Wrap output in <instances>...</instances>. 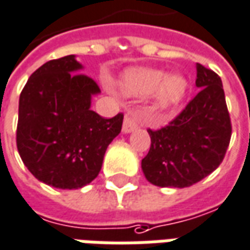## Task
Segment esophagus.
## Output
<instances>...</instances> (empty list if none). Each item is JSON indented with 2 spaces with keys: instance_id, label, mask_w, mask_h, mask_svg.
Returning <instances> with one entry per match:
<instances>
[{
  "instance_id": "1",
  "label": "esophagus",
  "mask_w": 250,
  "mask_h": 250,
  "mask_svg": "<svg viewBox=\"0 0 250 250\" xmlns=\"http://www.w3.org/2000/svg\"><path fill=\"white\" fill-rule=\"evenodd\" d=\"M139 124H140L139 114H136V113H128V114L125 116V120H124L122 132H124V133H130V132H133L134 129L139 126Z\"/></svg>"
}]
</instances>
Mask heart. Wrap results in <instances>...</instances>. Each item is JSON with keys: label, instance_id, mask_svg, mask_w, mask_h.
<instances>
[{"label": "heart", "instance_id": "heart-1", "mask_svg": "<svg viewBox=\"0 0 250 250\" xmlns=\"http://www.w3.org/2000/svg\"><path fill=\"white\" fill-rule=\"evenodd\" d=\"M122 93L129 97H148L156 91V100L163 107H173L185 98L187 82L179 75H169L156 68H130L120 81Z\"/></svg>", "mask_w": 250, "mask_h": 250}]
</instances>
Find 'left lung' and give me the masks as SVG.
Here are the masks:
<instances>
[{
	"mask_svg": "<svg viewBox=\"0 0 250 250\" xmlns=\"http://www.w3.org/2000/svg\"><path fill=\"white\" fill-rule=\"evenodd\" d=\"M199 93L168 125L148 129L150 148L143 159L145 178L159 187L185 188L217 169L231 137V122L222 81L196 64Z\"/></svg>",
	"mask_w": 250,
	"mask_h": 250,
	"instance_id": "left-lung-1",
	"label": "left lung"
}]
</instances>
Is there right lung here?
I'll return each instance as SVG.
<instances>
[{
	"label": "right lung",
	"instance_id": "add662e5",
	"mask_svg": "<svg viewBox=\"0 0 250 250\" xmlns=\"http://www.w3.org/2000/svg\"><path fill=\"white\" fill-rule=\"evenodd\" d=\"M74 55L33 72L19 102L16 143L29 172L45 185L74 190L98 176L104 156L122 128L124 114L104 118L90 109L101 93Z\"/></svg>",
	"mask_w": 250,
	"mask_h": 250
}]
</instances>
